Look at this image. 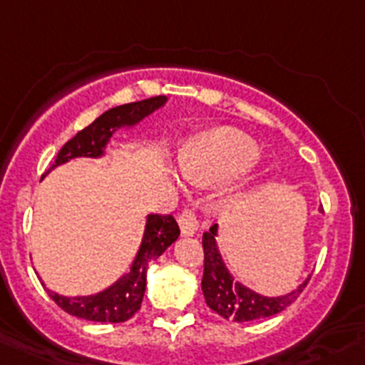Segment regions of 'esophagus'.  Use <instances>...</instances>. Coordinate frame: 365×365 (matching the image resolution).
<instances>
[{
  "label": "esophagus",
  "instance_id": "esophagus-1",
  "mask_svg": "<svg viewBox=\"0 0 365 365\" xmlns=\"http://www.w3.org/2000/svg\"><path fill=\"white\" fill-rule=\"evenodd\" d=\"M180 230H182V236H194L198 232V220L194 216V212L190 210H183L178 217Z\"/></svg>",
  "mask_w": 365,
  "mask_h": 365
}]
</instances>
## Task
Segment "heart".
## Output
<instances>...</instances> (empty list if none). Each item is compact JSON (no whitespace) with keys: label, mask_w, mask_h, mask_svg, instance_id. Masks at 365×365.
Returning <instances> with one entry per match:
<instances>
[{"label":"heart","mask_w":365,"mask_h":365,"mask_svg":"<svg viewBox=\"0 0 365 365\" xmlns=\"http://www.w3.org/2000/svg\"><path fill=\"white\" fill-rule=\"evenodd\" d=\"M259 158V145L250 136L236 129L203 135L180 153V169L189 182L200 185H217L243 175ZM254 176L243 180L250 185Z\"/></svg>","instance_id":"obj_1"}]
</instances>
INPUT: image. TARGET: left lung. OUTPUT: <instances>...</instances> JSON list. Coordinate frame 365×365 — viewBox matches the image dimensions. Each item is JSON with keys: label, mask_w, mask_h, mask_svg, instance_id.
I'll return each instance as SVG.
<instances>
[{"label": "left lung", "mask_w": 365, "mask_h": 365, "mask_svg": "<svg viewBox=\"0 0 365 365\" xmlns=\"http://www.w3.org/2000/svg\"><path fill=\"white\" fill-rule=\"evenodd\" d=\"M220 225H212L209 232L203 234V252H205V267H203L202 290L207 306L227 321L248 322L255 319H264L286 309L309 281V275L292 292L284 295H263L250 286L243 284L234 277L223 259L221 248L217 245Z\"/></svg>", "instance_id": "1"}]
</instances>
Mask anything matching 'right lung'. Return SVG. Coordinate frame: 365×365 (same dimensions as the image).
I'll use <instances>...</instances> for the list:
<instances>
[{"mask_svg":"<svg viewBox=\"0 0 365 365\" xmlns=\"http://www.w3.org/2000/svg\"><path fill=\"white\" fill-rule=\"evenodd\" d=\"M167 104L165 95L129 102L104 111L88 128L68 140L57 153V158L48 173L75 158H104L111 136L118 129H131L156 110ZM46 173V175H48ZM44 175V176H46ZM180 236L178 223L173 216L148 214L144 223L140 245L128 270L104 290L91 295H61L46 288L52 301L73 317L93 322H124L140 309L145 292V277L151 261H156Z\"/></svg>","mask_w":365,"mask_h":365,"instance_id":"obj_1","label":"right lung"}]
</instances>
